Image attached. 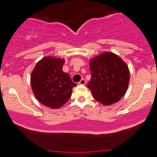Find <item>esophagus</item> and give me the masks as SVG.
Returning a JSON list of instances; mask_svg holds the SVG:
<instances>
[{
	"instance_id": "1",
	"label": "esophagus",
	"mask_w": 157,
	"mask_h": 157,
	"mask_svg": "<svg viewBox=\"0 0 157 157\" xmlns=\"http://www.w3.org/2000/svg\"><path fill=\"white\" fill-rule=\"evenodd\" d=\"M79 84L80 85H85L86 84V80L85 79H82L80 82H79Z\"/></svg>"
}]
</instances>
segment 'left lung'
<instances>
[{
    "label": "left lung",
    "instance_id": "obj_1",
    "mask_svg": "<svg viewBox=\"0 0 157 157\" xmlns=\"http://www.w3.org/2000/svg\"><path fill=\"white\" fill-rule=\"evenodd\" d=\"M92 77L87 84L93 96L102 105L118 102L125 94L130 74L127 64L112 52H104L90 61Z\"/></svg>",
    "mask_w": 157,
    "mask_h": 157
}]
</instances>
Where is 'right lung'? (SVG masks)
I'll list each match as a JSON object with an SVG mask.
<instances>
[{"label":"right lung","instance_id":"add662e5","mask_svg":"<svg viewBox=\"0 0 157 157\" xmlns=\"http://www.w3.org/2000/svg\"><path fill=\"white\" fill-rule=\"evenodd\" d=\"M64 60L45 57L35 66L31 74V86L36 99L42 105L59 109L67 102L72 89L77 86L69 74L63 71Z\"/></svg>","mask_w":157,"mask_h":157}]
</instances>
